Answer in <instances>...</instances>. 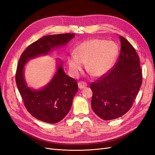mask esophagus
Instances as JSON below:
<instances>
[{
    "instance_id": "esophagus-1",
    "label": "esophagus",
    "mask_w": 155,
    "mask_h": 155,
    "mask_svg": "<svg viewBox=\"0 0 155 155\" xmlns=\"http://www.w3.org/2000/svg\"><path fill=\"white\" fill-rule=\"evenodd\" d=\"M87 84L86 83L84 82H79L78 83V87L79 89H83L85 88V87H87Z\"/></svg>"
}]
</instances>
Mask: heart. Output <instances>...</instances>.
<instances>
[{
  "label": "heart",
  "mask_w": 155,
  "mask_h": 155,
  "mask_svg": "<svg viewBox=\"0 0 155 155\" xmlns=\"http://www.w3.org/2000/svg\"><path fill=\"white\" fill-rule=\"evenodd\" d=\"M118 53V45L114 42L92 39L83 42L70 54L67 59L70 73L76 76L86 64L87 70L96 78L109 73L113 67Z\"/></svg>",
  "instance_id": "obj_1"
}]
</instances>
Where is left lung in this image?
<instances>
[{"mask_svg":"<svg viewBox=\"0 0 155 155\" xmlns=\"http://www.w3.org/2000/svg\"><path fill=\"white\" fill-rule=\"evenodd\" d=\"M119 37L121 53L114 68L91 85L92 109L104 120L118 118L127 113L142 85L138 55L127 40Z\"/></svg>","mask_w":155,"mask_h":155,"instance_id":"obj_1","label":"left lung"}]
</instances>
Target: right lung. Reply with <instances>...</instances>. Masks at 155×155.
I'll return each mask as SVG.
<instances>
[{"label": "right lung", "mask_w": 155, "mask_h": 155, "mask_svg": "<svg viewBox=\"0 0 155 155\" xmlns=\"http://www.w3.org/2000/svg\"><path fill=\"white\" fill-rule=\"evenodd\" d=\"M74 36L75 34L44 36L30 45L18 61L15 80L25 106L33 116L44 122L58 123L67 115L78 90V83L64 73L62 60L56 58V70L50 81L40 88H33L25 79V67L30 59L66 46Z\"/></svg>", "instance_id": "add662e5"}]
</instances>
